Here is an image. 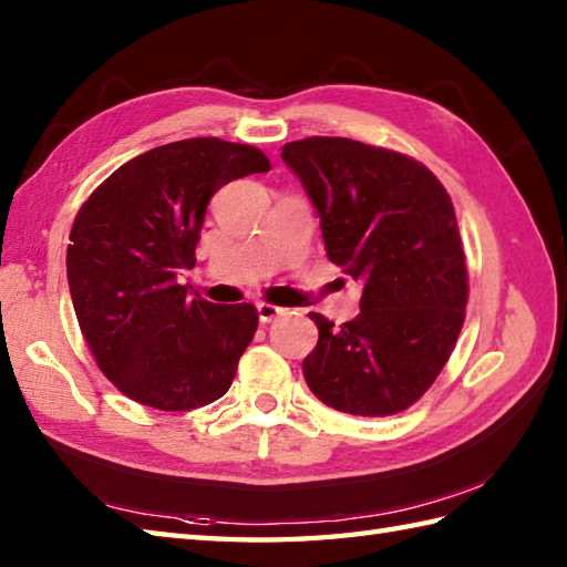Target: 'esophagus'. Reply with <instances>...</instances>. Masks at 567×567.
<instances>
[{
    "label": "esophagus",
    "mask_w": 567,
    "mask_h": 567,
    "mask_svg": "<svg viewBox=\"0 0 567 567\" xmlns=\"http://www.w3.org/2000/svg\"><path fill=\"white\" fill-rule=\"evenodd\" d=\"M287 309H282V307H275V305H268V302H260L258 305V319L262 321V323H270V321H275L277 317H282Z\"/></svg>",
    "instance_id": "1"
}]
</instances>
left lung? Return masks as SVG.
Returning a JSON list of instances; mask_svg holds the SVG:
<instances>
[{
	"instance_id": "1",
	"label": "left lung",
	"mask_w": 567,
	"mask_h": 567,
	"mask_svg": "<svg viewBox=\"0 0 567 567\" xmlns=\"http://www.w3.org/2000/svg\"><path fill=\"white\" fill-rule=\"evenodd\" d=\"M321 219L331 262L363 282L360 315L319 343L305 380L353 416H390L424 394L465 321L467 268L449 192L429 167L368 143L311 136L282 146Z\"/></svg>"
}]
</instances>
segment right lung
<instances>
[{"label":"right lung","instance_id":"obj_1","mask_svg":"<svg viewBox=\"0 0 567 567\" xmlns=\"http://www.w3.org/2000/svg\"><path fill=\"white\" fill-rule=\"evenodd\" d=\"M265 153L185 138L124 163L82 204L70 231L68 285L100 370L134 402L187 412L226 394L258 329L252 305H212L177 275L214 192L268 173Z\"/></svg>","mask_w":567,"mask_h":567}]
</instances>
